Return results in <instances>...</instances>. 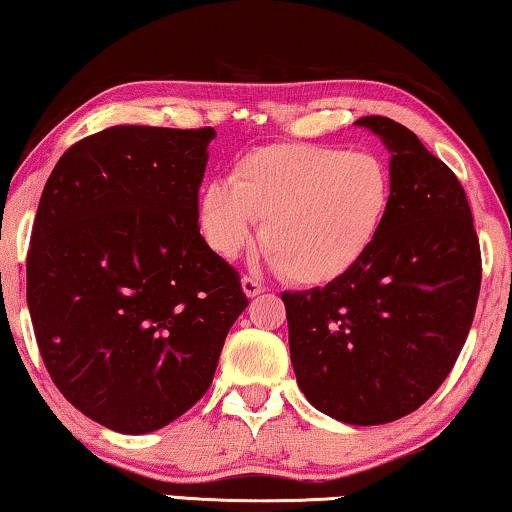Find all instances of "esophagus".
Listing matches in <instances>:
<instances>
[{"mask_svg":"<svg viewBox=\"0 0 512 512\" xmlns=\"http://www.w3.org/2000/svg\"><path fill=\"white\" fill-rule=\"evenodd\" d=\"M242 291H244V296L254 298V296H258V293L265 291V286L254 277H242Z\"/></svg>","mask_w":512,"mask_h":512,"instance_id":"esophagus-1","label":"esophagus"}]
</instances>
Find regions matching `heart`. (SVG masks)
Wrapping results in <instances>:
<instances>
[{
	"label": "heart",
	"mask_w": 512,
	"mask_h": 512,
	"mask_svg": "<svg viewBox=\"0 0 512 512\" xmlns=\"http://www.w3.org/2000/svg\"><path fill=\"white\" fill-rule=\"evenodd\" d=\"M394 202V177L373 151L275 144L249 151L233 177L212 179L198 200L209 249L235 258L256 237L282 275L326 286L349 275L380 240Z\"/></svg>",
	"instance_id": "1"
}]
</instances>
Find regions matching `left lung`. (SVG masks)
Listing matches in <instances>:
<instances>
[{"mask_svg": "<svg viewBox=\"0 0 512 512\" xmlns=\"http://www.w3.org/2000/svg\"><path fill=\"white\" fill-rule=\"evenodd\" d=\"M356 125L391 153L389 219L349 275L282 300L307 401L338 422L375 426L415 412L450 375L473 324L482 261L450 167L387 116Z\"/></svg>", "mask_w": 512, "mask_h": 512, "instance_id": "left-lung-1", "label": "left lung"}]
</instances>
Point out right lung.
Here are the masks:
<instances>
[{
  "label": "right lung",
  "instance_id": "obj_1",
  "mask_svg": "<svg viewBox=\"0 0 512 512\" xmlns=\"http://www.w3.org/2000/svg\"><path fill=\"white\" fill-rule=\"evenodd\" d=\"M212 128L114 125L62 153L27 254V307L62 396L118 433L184 415L249 305L198 226Z\"/></svg>",
  "mask_w": 512,
  "mask_h": 512
}]
</instances>
